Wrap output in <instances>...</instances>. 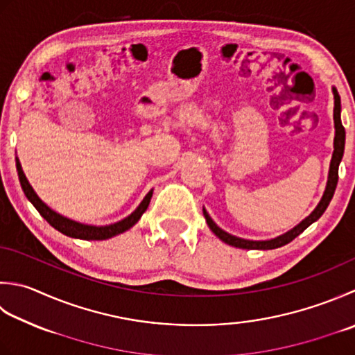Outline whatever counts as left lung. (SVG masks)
I'll return each mask as SVG.
<instances>
[{"instance_id": "obj_1", "label": "left lung", "mask_w": 355, "mask_h": 355, "mask_svg": "<svg viewBox=\"0 0 355 355\" xmlns=\"http://www.w3.org/2000/svg\"><path fill=\"white\" fill-rule=\"evenodd\" d=\"M332 92H334V100H336L334 101V123H336L334 154H332V159H331L329 177H328V184H326V191L323 193L322 201L318 203L314 212H312L309 217L304 218L300 225L295 226L294 229H291L289 232L280 235V237H277L274 240H266V241H252V240H243L239 237H234V235L225 232L223 229H220L217 225L214 223L212 218L209 217V214L203 209V215L206 218L207 226L211 227V231L217 235L221 241H225V243H227V245L235 246V248H241V249H275V248L288 245L289 241H293L295 237H298V235H300L304 229L311 226L314 221H317L322 217L323 212L326 211V207H328V205H329V201L332 200V197H334L337 182H338V164H340V162H342L343 150H345V128L342 124V120H340V110H342V106H340V95H338L336 87L332 89Z\"/></svg>"}]
</instances>
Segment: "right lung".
Segmentation results:
<instances>
[{
	"label": "right lung",
	"instance_id": "add662e5",
	"mask_svg": "<svg viewBox=\"0 0 355 355\" xmlns=\"http://www.w3.org/2000/svg\"><path fill=\"white\" fill-rule=\"evenodd\" d=\"M17 171H18L21 187H23L26 197L29 198V201L35 207H37V211L40 212L41 217H43L52 227L57 229V231H60L61 234H64V235H67V237H72V239L106 240V239L114 237V235H118V234H121L124 231H128L129 227L134 226L137 221L140 220V217L144 214V211L148 209L149 201H150V197H152V191H149L148 196H146L144 200L140 203V206H138L137 209L129 215V217H126L121 221H118V223L109 225V226H87V225H81V223H76V221L64 218L62 215L52 211L51 207H47L43 203V201L38 198L37 193H35V191L32 189V186L29 184V182H27V178L24 175L23 169H21V164H19L18 159H17Z\"/></svg>",
	"mask_w": 355,
	"mask_h": 355
}]
</instances>
